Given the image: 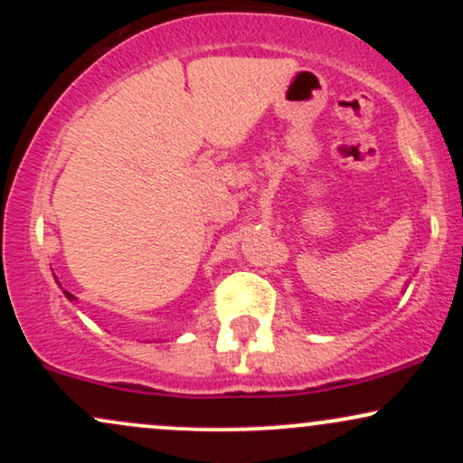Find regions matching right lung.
Returning <instances> with one entry per match:
<instances>
[{
  "label": "right lung",
  "instance_id": "add662e5",
  "mask_svg": "<svg viewBox=\"0 0 463 463\" xmlns=\"http://www.w3.org/2000/svg\"><path fill=\"white\" fill-rule=\"evenodd\" d=\"M65 296H67V298H69V300H73V296H71V294H69V291H65Z\"/></svg>",
  "mask_w": 463,
  "mask_h": 463
}]
</instances>
